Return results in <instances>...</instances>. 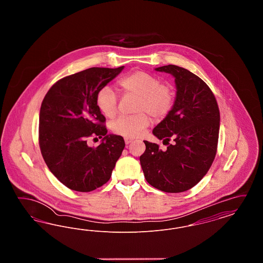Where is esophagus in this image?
<instances>
[{"mask_svg":"<svg viewBox=\"0 0 263 263\" xmlns=\"http://www.w3.org/2000/svg\"><path fill=\"white\" fill-rule=\"evenodd\" d=\"M124 141H125L126 145H129L130 143H132V142H133V140H132L131 138H125V139H124Z\"/></svg>","mask_w":263,"mask_h":263,"instance_id":"esophagus-1","label":"esophagus"}]
</instances>
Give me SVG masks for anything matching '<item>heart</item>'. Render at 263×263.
<instances>
[{
	"label": "heart",
	"mask_w": 263,
	"mask_h": 263,
	"mask_svg": "<svg viewBox=\"0 0 263 263\" xmlns=\"http://www.w3.org/2000/svg\"><path fill=\"white\" fill-rule=\"evenodd\" d=\"M125 93L137 97L134 105L135 114L122 115L111 123L113 133L126 138L141 136L150 124V117L161 119L172 110L175 103V91L170 85L161 83L156 76L136 71L121 78L118 82ZM97 106L108 118L115 116L118 108V97L107 86L97 95Z\"/></svg>",
	"instance_id": "obj_1"
}]
</instances>
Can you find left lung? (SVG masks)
<instances>
[{
    "label": "left lung",
    "instance_id": "1",
    "mask_svg": "<svg viewBox=\"0 0 263 263\" xmlns=\"http://www.w3.org/2000/svg\"><path fill=\"white\" fill-rule=\"evenodd\" d=\"M155 70L174 76L176 97L172 110L153 130L166 149L144 141L146 150L140 163L152 186L170 193L183 192L196 185L212 165L220 111L212 90L198 76L175 65Z\"/></svg>",
    "mask_w": 263,
    "mask_h": 263
}]
</instances>
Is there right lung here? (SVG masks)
Wrapping results in <instances>:
<instances>
[{"instance_id":"right-lung-1","label":"right lung","mask_w":263,"mask_h":263,"mask_svg":"<svg viewBox=\"0 0 263 263\" xmlns=\"http://www.w3.org/2000/svg\"><path fill=\"white\" fill-rule=\"evenodd\" d=\"M123 69L93 67L65 77L51 87L41 103L42 157L51 173L72 190L89 192L105 184L125 147L121 136L107 134L105 117L96 101L100 88ZM89 137H101L102 143L89 147Z\"/></svg>"}]
</instances>
